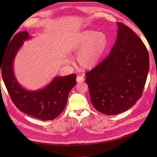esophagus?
I'll use <instances>...</instances> for the list:
<instances>
[{"instance_id": "obj_1", "label": "esophagus", "mask_w": 157, "mask_h": 157, "mask_svg": "<svg viewBox=\"0 0 157 157\" xmlns=\"http://www.w3.org/2000/svg\"><path fill=\"white\" fill-rule=\"evenodd\" d=\"M76 79H77V82H82L84 80V78L83 77H82V76H77V78Z\"/></svg>"}]
</instances>
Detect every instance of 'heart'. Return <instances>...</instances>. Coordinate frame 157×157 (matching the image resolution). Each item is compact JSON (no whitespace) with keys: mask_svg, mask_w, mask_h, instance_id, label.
<instances>
[{"mask_svg":"<svg viewBox=\"0 0 157 157\" xmlns=\"http://www.w3.org/2000/svg\"><path fill=\"white\" fill-rule=\"evenodd\" d=\"M109 39L105 33L85 30L77 33L71 39L69 49L78 53L77 61L80 67L91 69L98 64L107 48Z\"/></svg>","mask_w":157,"mask_h":157,"instance_id":"heart-1","label":"heart"}]
</instances>
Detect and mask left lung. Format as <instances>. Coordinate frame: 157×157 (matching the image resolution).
Wrapping results in <instances>:
<instances>
[{"instance_id": "obj_1", "label": "left lung", "mask_w": 157, "mask_h": 157, "mask_svg": "<svg viewBox=\"0 0 157 157\" xmlns=\"http://www.w3.org/2000/svg\"><path fill=\"white\" fill-rule=\"evenodd\" d=\"M117 39L107 58L86 73L94 108L107 115L130 109L141 98L149 69V56L141 39L117 22Z\"/></svg>"}]
</instances>
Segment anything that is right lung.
<instances>
[{"mask_svg": "<svg viewBox=\"0 0 157 157\" xmlns=\"http://www.w3.org/2000/svg\"><path fill=\"white\" fill-rule=\"evenodd\" d=\"M30 38L27 31L17 33L13 36L2 59L0 58V74L1 69L8 94L19 110L41 121H51L58 117L65 109L69 92L77 82V75L56 77L46 87L36 91L23 88L14 75L13 63L23 42Z\"/></svg>", "mask_w": 157, "mask_h": 157, "instance_id": "obj_1", "label": "right lung"}]
</instances>
